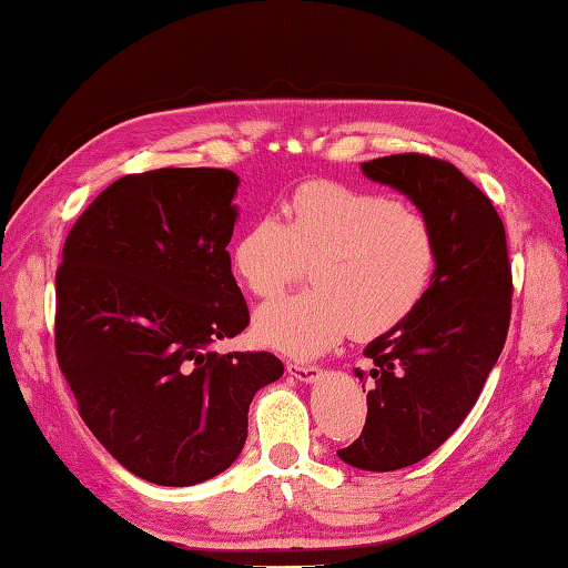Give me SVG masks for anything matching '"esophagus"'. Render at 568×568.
Returning <instances> with one entry per match:
<instances>
[{
    "mask_svg": "<svg viewBox=\"0 0 568 568\" xmlns=\"http://www.w3.org/2000/svg\"><path fill=\"white\" fill-rule=\"evenodd\" d=\"M286 373L302 383H314L321 376V368L308 366V363H286Z\"/></svg>",
    "mask_w": 568,
    "mask_h": 568,
    "instance_id": "esophagus-1",
    "label": "esophagus"
}]
</instances>
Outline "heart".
I'll return each mask as SVG.
<instances>
[{
	"mask_svg": "<svg viewBox=\"0 0 568 568\" xmlns=\"http://www.w3.org/2000/svg\"><path fill=\"white\" fill-rule=\"evenodd\" d=\"M284 215L256 217L230 252L234 276L256 298L280 294L312 264L314 288L260 308L262 344L312 358L348 331L376 338L403 324L430 288L437 240L420 212L316 180L292 192Z\"/></svg>",
	"mask_w": 568,
	"mask_h": 568,
	"instance_id": "heart-1",
	"label": "heart"
}]
</instances>
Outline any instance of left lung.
Segmentation results:
<instances>
[{
    "label": "left lung",
    "mask_w": 568,
    "mask_h": 568,
    "mask_svg": "<svg viewBox=\"0 0 568 568\" xmlns=\"http://www.w3.org/2000/svg\"><path fill=\"white\" fill-rule=\"evenodd\" d=\"M361 170L408 195L437 240L423 302L363 351L371 371L356 376L368 381L366 425L338 450L346 465L390 473L435 453L473 410L507 341L511 264L495 205L453 163L400 153Z\"/></svg>",
    "instance_id": "1"
}]
</instances>
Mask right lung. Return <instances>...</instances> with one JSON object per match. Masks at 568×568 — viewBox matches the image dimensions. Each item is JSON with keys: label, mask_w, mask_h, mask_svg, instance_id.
<instances>
[{"label": "right lung", "mask_w": 568, "mask_h": 568, "mask_svg": "<svg viewBox=\"0 0 568 568\" xmlns=\"http://www.w3.org/2000/svg\"><path fill=\"white\" fill-rule=\"evenodd\" d=\"M237 185L222 168L123 175L63 242L59 368L95 440L153 485L224 473L254 393L284 373L266 351H210L250 324L227 252Z\"/></svg>", "instance_id": "right-lung-1"}]
</instances>
